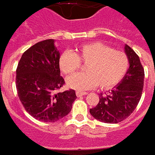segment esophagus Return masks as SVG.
Returning a JSON list of instances; mask_svg holds the SVG:
<instances>
[{"mask_svg": "<svg viewBox=\"0 0 155 155\" xmlns=\"http://www.w3.org/2000/svg\"><path fill=\"white\" fill-rule=\"evenodd\" d=\"M87 94H88L87 92H82V91H77L76 92L77 97H82V96H84V95H87Z\"/></svg>", "mask_w": 155, "mask_h": 155, "instance_id": "1", "label": "esophagus"}]
</instances>
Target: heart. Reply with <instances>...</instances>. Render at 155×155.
Returning a JSON list of instances; mask_svg holds the SVG:
<instances>
[{"mask_svg": "<svg viewBox=\"0 0 155 155\" xmlns=\"http://www.w3.org/2000/svg\"><path fill=\"white\" fill-rule=\"evenodd\" d=\"M81 62L87 63L85 73L70 76L66 79L68 87L77 91H85L98 84L107 90L116 86L125 76L128 68L127 55L121 51L111 49L101 42L80 45L74 53L64 51L59 57V68L65 75L76 71Z\"/></svg>", "mask_w": 155, "mask_h": 155, "instance_id": "b5f03b06", "label": "heart"}]
</instances>
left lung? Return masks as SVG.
Instances as JSON below:
<instances>
[{
    "mask_svg": "<svg viewBox=\"0 0 155 155\" xmlns=\"http://www.w3.org/2000/svg\"><path fill=\"white\" fill-rule=\"evenodd\" d=\"M124 51L129 64L126 74L107 95L100 94L98 104L90 110L91 115L100 122H122L133 113L141 97L144 70L140 58L128 45H125Z\"/></svg>",
    "mask_w": 155,
    "mask_h": 155,
    "instance_id": "obj_1",
    "label": "left lung"
}]
</instances>
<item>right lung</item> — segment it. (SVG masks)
<instances>
[{"label": "right lung", "instance_id": "right-lung-1", "mask_svg": "<svg viewBox=\"0 0 155 155\" xmlns=\"http://www.w3.org/2000/svg\"><path fill=\"white\" fill-rule=\"evenodd\" d=\"M55 39L38 42L25 51L16 70V89L25 110L35 119L54 122L67 116L77 99L73 90L55 93L64 84Z\"/></svg>", "mask_w": 155, "mask_h": 155}]
</instances>
